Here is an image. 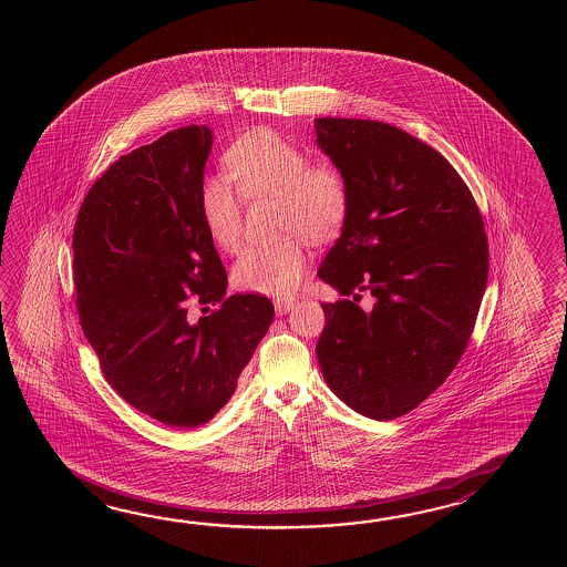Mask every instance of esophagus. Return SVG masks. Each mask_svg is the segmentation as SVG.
<instances>
[{"label": "esophagus", "instance_id": "34e87169", "mask_svg": "<svg viewBox=\"0 0 567 567\" xmlns=\"http://www.w3.org/2000/svg\"><path fill=\"white\" fill-rule=\"evenodd\" d=\"M293 308V300L289 298V300H278L276 301V312L279 313V316H284V313H288L289 310Z\"/></svg>", "mask_w": 567, "mask_h": 567}]
</instances>
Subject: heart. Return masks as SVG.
I'll list each match as a JSON object with an SVG mask.
<instances>
[{
    "label": "heart",
    "instance_id": "1",
    "mask_svg": "<svg viewBox=\"0 0 567 567\" xmlns=\"http://www.w3.org/2000/svg\"><path fill=\"white\" fill-rule=\"evenodd\" d=\"M310 162L306 150L271 130L243 133L225 152L227 172L245 198L278 200L281 233H301L312 241H328L347 223L350 188L340 169ZM234 187L227 176L215 174L205 178L198 194L206 233L227 254H235L243 239V203ZM306 267L308 251L303 243L288 237L245 249L230 276L233 284L245 291L289 296L300 286Z\"/></svg>",
    "mask_w": 567,
    "mask_h": 567
}]
</instances>
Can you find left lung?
<instances>
[{
	"label": "left lung",
	"mask_w": 567,
	"mask_h": 567,
	"mask_svg": "<svg viewBox=\"0 0 567 567\" xmlns=\"http://www.w3.org/2000/svg\"><path fill=\"white\" fill-rule=\"evenodd\" d=\"M313 127L350 188L318 269L344 298L322 303L316 354L350 410L395 420L446 381L471 340L488 279L481 210L446 157L395 125L320 117Z\"/></svg>",
	"instance_id": "obj_1"
}]
</instances>
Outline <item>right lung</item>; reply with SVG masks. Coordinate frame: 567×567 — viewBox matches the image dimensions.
Returning <instances> with one entry per match:
<instances>
[{
    "label": "right lung",
    "instance_id": "right-lung-1",
    "mask_svg": "<svg viewBox=\"0 0 567 567\" xmlns=\"http://www.w3.org/2000/svg\"><path fill=\"white\" fill-rule=\"evenodd\" d=\"M210 147L213 132L188 125L121 156L86 193L73 235L76 310L103 377L182 430L227 405L276 313L259 293L225 298L198 206ZM190 302L221 308L188 323Z\"/></svg>",
    "mask_w": 567,
    "mask_h": 567
}]
</instances>
